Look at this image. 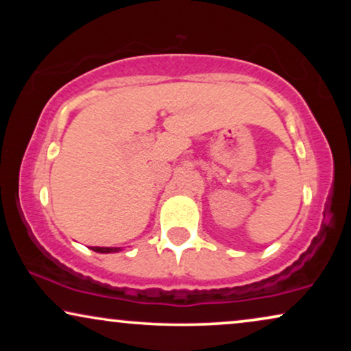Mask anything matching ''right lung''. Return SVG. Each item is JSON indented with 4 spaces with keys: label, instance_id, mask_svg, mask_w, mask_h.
<instances>
[{
    "label": "right lung",
    "instance_id": "right-lung-1",
    "mask_svg": "<svg viewBox=\"0 0 351 351\" xmlns=\"http://www.w3.org/2000/svg\"><path fill=\"white\" fill-rule=\"evenodd\" d=\"M93 251L100 252V254H110V252L121 251V249H119V247H93Z\"/></svg>",
    "mask_w": 351,
    "mask_h": 351
}]
</instances>
